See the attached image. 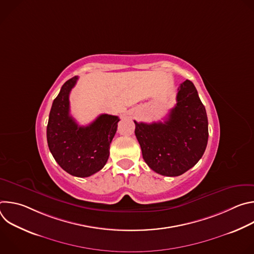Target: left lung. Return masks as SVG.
I'll return each mask as SVG.
<instances>
[{
	"instance_id": "obj_1",
	"label": "left lung",
	"mask_w": 254,
	"mask_h": 254,
	"mask_svg": "<svg viewBox=\"0 0 254 254\" xmlns=\"http://www.w3.org/2000/svg\"><path fill=\"white\" fill-rule=\"evenodd\" d=\"M134 133L142 158L156 173L176 177L194 167L208 142V119L195 85L186 80L178 88L177 103L165 122L136 123Z\"/></svg>"
}]
</instances>
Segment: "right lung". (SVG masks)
Here are the masks:
<instances>
[{
  "label": "right lung",
  "instance_id": "1",
  "mask_svg": "<svg viewBox=\"0 0 254 254\" xmlns=\"http://www.w3.org/2000/svg\"><path fill=\"white\" fill-rule=\"evenodd\" d=\"M78 77L67 80L52 103L47 125L49 150L58 165L75 177H89L100 171L110 156L119 117L100 115L86 127L70 116L69 94Z\"/></svg>",
  "mask_w": 254,
  "mask_h": 254
}]
</instances>
